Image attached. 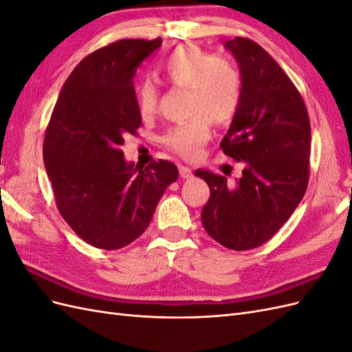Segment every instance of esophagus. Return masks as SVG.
Wrapping results in <instances>:
<instances>
[{"mask_svg": "<svg viewBox=\"0 0 352 352\" xmlns=\"http://www.w3.org/2000/svg\"><path fill=\"white\" fill-rule=\"evenodd\" d=\"M179 175H180V177L189 179L190 176H192V170H190V168L186 167V166H179Z\"/></svg>", "mask_w": 352, "mask_h": 352, "instance_id": "esophagus-1", "label": "esophagus"}]
</instances>
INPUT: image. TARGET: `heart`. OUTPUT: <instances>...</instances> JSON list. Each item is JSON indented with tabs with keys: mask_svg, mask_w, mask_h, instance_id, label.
Instances as JSON below:
<instances>
[{
	"mask_svg": "<svg viewBox=\"0 0 352 352\" xmlns=\"http://www.w3.org/2000/svg\"><path fill=\"white\" fill-rule=\"evenodd\" d=\"M157 73L172 87L188 88V114L192 116L189 122L170 127L163 141L176 154L197 158L210 138V122L228 123L239 109L242 76L236 63L186 44L160 60ZM135 102L141 117H151L158 102L155 85L142 82L135 91Z\"/></svg>",
	"mask_w": 352,
	"mask_h": 352,
	"instance_id": "b5f03b06",
	"label": "heart"
}]
</instances>
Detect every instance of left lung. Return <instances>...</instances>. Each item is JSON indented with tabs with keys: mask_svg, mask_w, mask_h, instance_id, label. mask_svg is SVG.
Instances as JSON below:
<instances>
[{
	"mask_svg": "<svg viewBox=\"0 0 352 352\" xmlns=\"http://www.w3.org/2000/svg\"><path fill=\"white\" fill-rule=\"evenodd\" d=\"M242 76V98L221 150L243 164L230 184L197 170L210 188L201 211L208 235L229 250H252L269 241L300 204L310 176L311 127L301 94L267 51L254 41L225 42Z\"/></svg>",
	"mask_w": 352,
	"mask_h": 352,
	"instance_id": "8db88e82",
	"label": "left lung"
}]
</instances>
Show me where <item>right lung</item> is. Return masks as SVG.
<instances>
[{
	"instance_id": "1",
	"label": "right lung",
	"mask_w": 352,
	"mask_h": 352,
	"mask_svg": "<svg viewBox=\"0 0 352 352\" xmlns=\"http://www.w3.org/2000/svg\"><path fill=\"white\" fill-rule=\"evenodd\" d=\"M162 38L120 39L94 51L73 69L51 114L44 163L57 208L85 242L119 250L140 238L177 167L158 160L127 163L120 146L141 114L133 76Z\"/></svg>"
}]
</instances>
